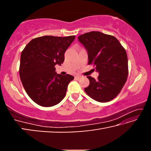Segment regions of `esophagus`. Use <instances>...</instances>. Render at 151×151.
Here are the masks:
<instances>
[{
	"label": "esophagus",
	"mask_w": 151,
	"mask_h": 151,
	"mask_svg": "<svg viewBox=\"0 0 151 151\" xmlns=\"http://www.w3.org/2000/svg\"><path fill=\"white\" fill-rule=\"evenodd\" d=\"M75 79H76V80H79V79H80V78H81V76H80V75H76V76H75Z\"/></svg>",
	"instance_id": "34e87169"
}]
</instances>
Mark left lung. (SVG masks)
Listing matches in <instances>:
<instances>
[{
    "label": "left lung",
    "instance_id": "left-lung-1",
    "mask_svg": "<svg viewBox=\"0 0 151 151\" xmlns=\"http://www.w3.org/2000/svg\"><path fill=\"white\" fill-rule=\"evenodd\" d=\"M78 41L88 53V65L93 64L99 75L88 76V95L98 102L105 103L115 98L126 83L129 70L126 50L113 36L99 31L81 35Z\"/></svg>",
    "mask_w": 151,
    "mask_h": 151
}]
</instances>
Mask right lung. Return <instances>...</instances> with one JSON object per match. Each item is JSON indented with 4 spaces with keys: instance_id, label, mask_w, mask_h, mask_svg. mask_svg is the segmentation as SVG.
I'll return each instance as SVG.
<instances>
[{
    "instance_id": "add662e5",
    "label": "right lung",
    "mask_w": 151,
    "mask_h": 151,
    "mask_svg": "<svg viewBox=\"0 0 151 151\" xmlns=\"http://www.w3.org/2000/svg\"><path fill=\"white\" fill-rule=\"evenodd\" d=\"M75 39L43 36L30 40L22 51L20 80L28 95L39 105L52 106L65 98L74 76L57 74L55 66L64 62L65 51Z\"/></svg>"
}]
</instances>
